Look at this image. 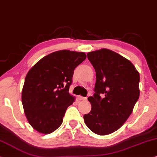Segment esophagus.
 I'll return each mask as SVG.
<instances>
[{
  "mask_svg": "<svg viewBox=\"0 0 157 157\" xmlns=\"http://www.w3.org/2000/svg\"><path fill=\"white\" fill-rule=\"evenodd\" d=\"M78 99L80 100V101H85V100L86 99V98L81 96V95H78Z\"/></svg>",
  "mask_w": 157,
  "mask_h": 157,
  "instance_id": "obj_1",
  "label": "esophagus"
}]
</instances>
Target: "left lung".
<instances>
[{
	"label": "left lung",
	"mask_w": 157,
	"mask_h": 157,
	"mask_svg": "<svg viewBox=\"0 0 157 157\" xmlns=\"http://www.w3.org/2000/svg\"><path fill=\"white\" fill-rule=\"evenodd\" d=\"M87 57L96 81L94 96L88 98L91 110L83 120L93 132L109 135L121 128L132 112L140 97V74L129 60L110 49L88 52Z\"/></svg>",
	"instance_id": "left-lung-1"
}]
</instances>
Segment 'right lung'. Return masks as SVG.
Here are the masks:
<instances>
[{"instance_id":"add662e5","label":"right lung","mask_w":157,"mask_h":157,"mask_svg":"<svg viewBox=\"0 0 157 157\" xmlns=\"http://www.w3.org/2000/svg\"><path fill=\"white\" fill-rule=\"evenodd\" d=\"M86 58L83 52L60 50L34 65L25 79L22 103L29 123L43 134L55 131L74 101L69 94L74 71Z\"/></svg>"}]
</instances>
